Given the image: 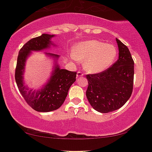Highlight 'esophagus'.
<instances>
[{
    "mask_svg": "<svg viewBox=\"0 0 152 152\" xmlns=\"http://www.w3.org/2000/svg\"><path fill=\"white\" fill-rule=\"evenodd\" d=\"M83 75H84V74H83L82 72H81L80 71H78V72H77V77H82V76H83Z\"/></svg>",
    "mask_w": 152,
    "mask_h": 152,
    "instance_id": "esophagus-1",
    "label": "esophagus"
}]
</instances>
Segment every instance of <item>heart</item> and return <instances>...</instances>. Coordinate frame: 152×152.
Here are the masks:
<instances>
[{
  "instance_id": "obj_1",
  "label": "heart",
  "mask_w": 152,
  "mask_h": 152,
  "mask_svg": "<svg viewBox=\"0 0 152 152\" xmlns=\"http://www.w3.org/2000/svg\"><path fill=\"white\" fill-rule=\"evenodd\" d=\"M72 56L75 61L83 62L85 71L98 74L107 69L114 63L117 50L113 45L89 40L76 44L72 51Z\"/></svg>"
}]
</instances>
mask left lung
Listing matches in <instances>:
<instances>
[{
	"label": "left lung",
	"instance_id": "8db88e82",
	"mask_svg": "<svg viewBox=\"0 0 152 152\" xmlns=\"http://www.w3.org/2000/svg\"><path fill=\"white\" fill-rule=\"evenodd\" d=\"M118 61L112 67L98 74H87V100L100 113L118 110L129 100L133 91L134 62L125 45L116 38Z\"/></svg>",
	"mask_w": 152,
	"mask_h": 152
}]
</instances>
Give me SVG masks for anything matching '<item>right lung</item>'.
I'll use <instances>...</instances> for the list:
<instances>
[{
    "label": "right lung",
    "instance_id": "right-lung-1",
    "mask_svg": "<svg viewBox=\"0 0 152 152\" xmlns=\"http://www.w3.org/2000/svg\"><path fill=\"white\" fill-rule=\"evenodd\" d=\"M54 35L43 34L26 42L19 51L15 71V80L17 86L27 103L34 110L40 112H52L58 109L63 104L71 85L75 82L76 72L61 69L56 64L50 79L40 90H30L24 85L23 72L26 60L31 51H41L52 45L51 38ZM56 60L59 55L46 53Z\"/></svg>",
    "mask_w": 152,
    "mask_h": 152
}]
</instances>
